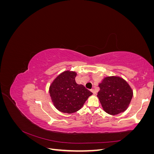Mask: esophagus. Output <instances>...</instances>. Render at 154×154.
<instances>
[{
	"label": "esophagus",
	"instance_id": "1",
	"mask_svg": "<svg viewBox=\"0 0 154 154\" xmlns=\"http://www.w3.org/2000/svg\"><path fill=\"white\" fill-rule=\"evenodd\" d=\"M91 91L92 92V93H93V94H96V91L94 89V88H92Z\"/></svg>",
	"mask_w": 154,
	"mask_h": 154
}]
</instances>
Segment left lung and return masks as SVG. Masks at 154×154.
Listing matches in <instances>:
<instances>
[{
  "label": "left lung",
  "mask_w": 154,
  "mask_h": 154,
  "mask_svg": "<svg viewBox=\"0 0 154 154\" xmlns=\"http://www.w3.org/2000/svg\"><path fill=\"white\" fill-rule=\"evenodd\" d=\"M97 97L103 109L116 115L127 109L133 96L132 89L124 79L119 76L105 77L99 84Z\"/></svg>",
  "instance_id": "8db88e82"
}]
</instances>
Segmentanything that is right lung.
Masks as SVG:
<instances>
[{
	"label": "right lung",
	"instance_id": "right-lung-1",
	"mask_svg": "<svg viewBox=\"0 0 154 154\" xmlns=\"http://www.w3.org/2000/svg\"><path fill=\"white\" fill-rule=\"evenodd\" d=\"M76 72L66 71L56 78L49 87L53 105L62 112L72 114L80 110L92 94L83 85L75 81Z\"/></svg>",
	"mask_w": 154,
	"mask_h": 154
}]
</instances>
